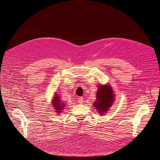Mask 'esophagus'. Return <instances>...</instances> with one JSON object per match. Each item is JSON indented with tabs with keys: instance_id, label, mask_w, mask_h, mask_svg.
<instances>
[{
	"instance_id": "34e87169",
	"label": "esophagus",
	"mask_w": 160,
	"mask_h": 160,
	"mask_svg": "<svg viewBox=\"0 0 160 160\" xmlns=\"http://www.w3.org/2000/svg\"><path fill=\"white\" fill-rule=\"evenodd\" d=\"M78 102L80 103V104H82L83 103V98H82V97H80L79 98H78Z\"/></svg>"
}]
</instances>
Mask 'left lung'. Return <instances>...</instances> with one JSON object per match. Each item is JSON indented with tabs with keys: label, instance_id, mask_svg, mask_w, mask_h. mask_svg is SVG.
I'll use <instances>...</instances> for the list:
<instances>
[{
	"label": "left lung",
	"instance_id": "1",
	"mask_svg": "<svg viewBox=\"0 0 160 160\" xmlns=\"http://www.w3.org/2000/svg\"><path fill=\"white\" fill-rule=\"evenodd\" d=\"M97 92V100L94 102V107L98 112L102 115L108 112L114 102V94L112 86L110 85H100Z\"/></svg>",
	"mask_w": 160,
	"mask_h": 160
}]
</instances>
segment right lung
Wrapping results in <instances>:
<instances>
[{
    "label": "right lung",
    "instance_id": "add662e5",
    "mask_svg": "<svg viewBox=\"0 0 160 160\" xmlns=\"http://www.w3.org/2000/svg\"><path fill=\"white\" fill-rule=\"evenodd\" d=\"M65 104L61 102V100L59 96L54 95V99L52 100V106L54 107V110H56L55 112H56L58 113H60L63 110V109L65 108Z\"/></svg>",
    "mask_w": 160,
    "mask_h": 160
}]
</instances>
